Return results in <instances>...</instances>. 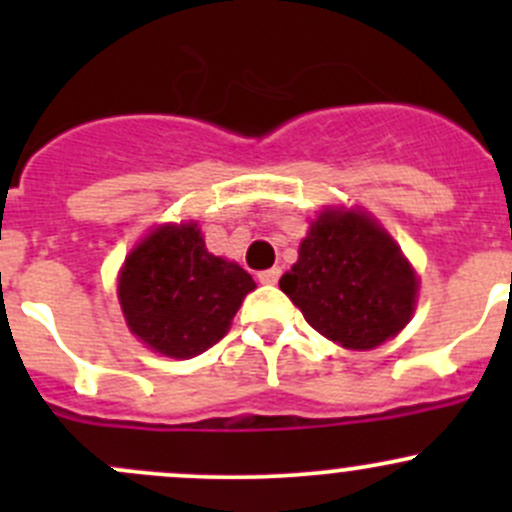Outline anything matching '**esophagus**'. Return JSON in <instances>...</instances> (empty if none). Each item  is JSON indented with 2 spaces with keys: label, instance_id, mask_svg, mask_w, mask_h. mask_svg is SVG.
Segmentation results:
<instances>
[{
  "label": "esophagus",
  "instance_id": "obj_1",
  "mask_svg": "<svg viewBox=\"0 0 512 512\" xmlns=\"http://www.w3.org/2000/svg\"><path fill=\"white\" fill-rule=\"evenodd\" d=\"M257 280H260L262 285H277V280H280V267H270V270H262L260 275H257Z\"/></svg>",
  "mask_w": 512,
  "mask_h": 512
}]
</instances>
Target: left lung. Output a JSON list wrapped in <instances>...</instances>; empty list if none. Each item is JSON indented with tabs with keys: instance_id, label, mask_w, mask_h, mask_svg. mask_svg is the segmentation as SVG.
Instances as JSON below:
<instances>
[{
	"instance_id": "left-lung-1",
	"label": "left lung",
	"mask_w": 512,
	"mask_h": 512,
	"mask_svg": "<svg viewBox=\"0 0 512 512\" xmlns=\"http://www.w3.org/2000/svg\"><path fill=\"white\" fill-rule=\"evenodd\" d=\"M280 289L319 334L347 349H374L409 322L418 285L396 242L369 215L324 210Z\"/></svg>"
}]
</instances>
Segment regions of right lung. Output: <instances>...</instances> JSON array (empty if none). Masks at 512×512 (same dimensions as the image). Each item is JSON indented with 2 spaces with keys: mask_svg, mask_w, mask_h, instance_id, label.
Masks as SVG:
<instances>
[{
  "mask_svg": "<svg viewBox=\"0 0 512 512\" xmlns=\"http://www.w3.org/2000/svg\"><path fill=\"white\" fill-rule=\"evenodd\" d=\"M252 277L205 250L200 230L156 227L128 255L118 277L123 317L153 352L190 359L225 337Z\"/></svg>",
  "mask_w": 512,
  "mask_h": 512,
  "instance_id": "add662e5",
  "label": "right lung"
}]
</instances>
